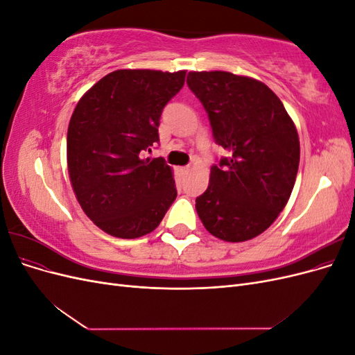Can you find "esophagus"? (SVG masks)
<instances>
[{"mask_svg":"<svg viewBox=\"0 0 355 355\" xmlns=\"http://www.w3.org/2000/svg\"><path fill=\"white\" fill-rule=\"evenodd\" d=\"M179 171H180L182 175H185V173H188V171H189V167H180Z\"/></svg>","mask_w":355,"mask_h":355,"instance_id":"1","label":"esophagus"}]
</instances>
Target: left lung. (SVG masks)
I'll use <instances>...</instances> for the list:
<instances>
[{
	"instance_id": "obj_1",
	"label": "left lung",
	"mask_w": 355,
	"mask_h": 355,
	"mask_svg": "<svg viewBox=\"0 0 355 355\" xmlns=\"http://www.w3.org/2000/svg\"><path fill=\"white\" fill-rule=\"evenodd\" d=\"M187 83L209 114L216 144L230 154L210 170L209 187L196 200L198 218L219 240H252L271 227L292 194L300 157L296 125L259 80L192 71Z\"/></svg>"
}]
</instances>
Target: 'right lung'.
I'll use <instances>...</instances> for the list:
<instances>
[{"mask_svg":"<svg viewBox=\"0 0 355 355\" xmlns=\"http://www.w3.org/2000/svg\"><path fill=\"white\" fill-rule=\"evenodd\" d=\"M185 75L118 69L75 106L67 137L69 180L83 211L112 237L153 232L178 196L173 168L142 153L158 142L161 112Z\"/></svg>","mask_w":355,"mask_h":355,"instance_id":"obj_1","label":"right lung"}]
</instances>
